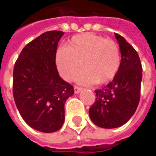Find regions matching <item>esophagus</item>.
I'll return each instance as SVG.
<instances>
[{
  "label": "esophagus",
  "instance_id": "34e87169",
  "mask_svg": "<svg viewBox=\"0 0 156 156\" xmlns=\"http://www.w3.org/2000/svg\"><path fill=\"white\" fill-rule=\"evenodd\" d=\"M81 90H82V88H80V87H78V86H74V92H75L76 94L79 93V92H80Z\"/></svg>",
  "mask_w": 156,
  "mask_h": 156
}]
</instances>
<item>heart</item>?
Instances as JSON below:
<instances>
[{"mask_svg": "<svg viewBox=\"0 0 156 156\" xmlns=\"http://www.w3.org/2000/svg\"><path fill=\"white\" fill-rule=\"evenodd\" d=\"M56 61L62 78L67 81L74 79L83 65L85 69L78 76V82L103 84L111 81L118 73L121 53L115 41L85 33L73 37L66 47L58 51Z\"/></svg>", "mask_w": 156, "mask_h": 156, "instance_id": "heart-1", "label": "heart"}]
</instances>
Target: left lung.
Segmentation results:
<instances>
[{"mask_svg": "<svg viewBox=\"0 0 156 156\" xmlns=\"http://www.w3.org/2000/svg\"><path fill=\"white\" fill-rule=\"evenodd\" d=\"M121 51V66L113 80L96 90V102L89 110L97 126L114 129L125 124L137 109L142 67L137 51L121 35L115 34Z\"/></svg>", "mask_w": 156, "mask_h": 156, "instance_id": "1", "label": "left lung"}]
</instances>
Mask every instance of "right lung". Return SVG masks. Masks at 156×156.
<instances>
[{
	"label": "right lung",
	"instance_id": "add662e5",
	"mask_svg": "<svg viewBox=\"0 0 156 156\" xmlns=\"http://www.w3.org/2000/svg\"><path fill=\"white\" fill-rule=\"evenodd\" d=\"M61 31L42 34L25 46L14 68L13 94L21 117L31 128L44 133L61 129L66 101L74 89L58 73L57 46Z\"/></svg>",
	"mask_w": 156,
	"mask_h": 156
}]
</instances>
